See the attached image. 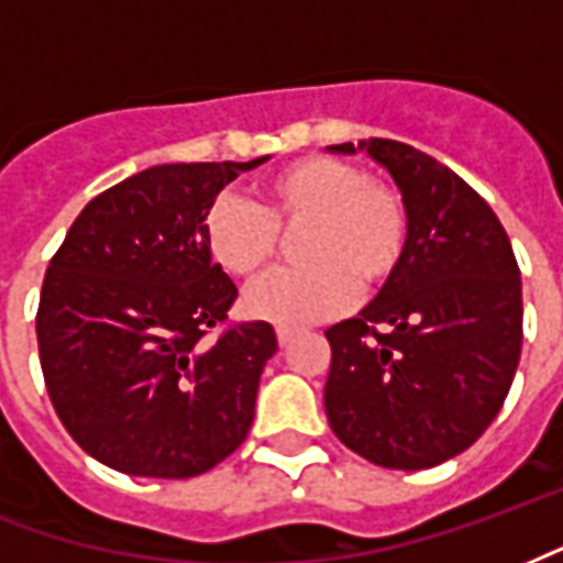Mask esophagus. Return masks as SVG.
I'll use <instances>...</instances> for the list:
<instances>
[{"mask_svg": "<svg viewBox=\"0 0 563 563\" xmlns=\"http://www.w3.org/2000/svg\"><path fill=\"white\" fill-rule=\"evenodd\" d=\"M295 334H298L295 328H277V340H280V345H289V343H292Z\"/></svg>", "mask_w": 563, "mask_h": 563, "instance_id": "34e87169", "label": "esophagus"}]
</instances>
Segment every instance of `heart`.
Wrapping results in <instances>:
<instances>
[{
    "label": "heart",
    "instance_id": "heart-1",
    "mask_svg": "<svg viewBox=\"0 0 563 563\" xmlns=\"http://www.w3.org/2000/svg\"><path fill=\"white\" fill-rule=\"evenodd\" d=\"M265 206L220 197L206 214V241L232 277H256L280 244V227H303L307 265L253 283V319L298 328L345 313L357 286L378 289L409 250V211L397 190L340 157H301L262 185Z\"/></svg>",
    "mask_w": 563,
    "mask_h": 563
}]
</instances>
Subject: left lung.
I'll list each match as a JSON object with an SVG mask.
<instances>
[{
	"label": "left lung",
	"instance_id": "obj_1",
	"mask_svg": "<svg viewBox=\"0 0 563 563\" xmlns=\"http://www.w3.org/2000/svg\"><path fill=\"white\" fill-rule=\"evenodd\" d=\"M328 152H366L409 211L397 274L361 313L324 331L328 423L382 468H432L481 439L514 385L522 352L514 247L493 208L430 154L397 140Z\"/></svg>",
	"mask_w": 563,
	"mask_h": 563
}]
</instances>
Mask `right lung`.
I'll return each mask as SVG.
<instances>
[{"label": "right lung", "instance_id": "right-lung-1", "mask_svg": "<svg viewBox=\"0 0 563 563\" xmlns=\"http://www.w3.org/2000/svg\"><path fill=\"white\" fill-rule=\"evenodd\" d=\"M268 161L161 164L95 197L53 256L37 352L53 409L82 451L133 477H197L247 439L268 322L206 343L239 298L211 262L206 214Z\"/></svg>", "mask_w": 563, "mask_h": 563}]
</instances>
